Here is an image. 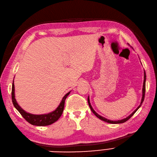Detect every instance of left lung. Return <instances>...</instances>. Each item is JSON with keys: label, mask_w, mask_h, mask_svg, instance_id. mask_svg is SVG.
I'll return each mask as SVG.
<instances>
[{"label": "left lung", "mask_w": 157, "mask_h": 157, "mask_svg": "<svg viewBox=\"0 0 157 157\" xmlns=\"http://www.w3.org/2000/svg\"><path fill=\"white\" fill-rule=\"evenodd\" d=\"M146 72L144 71V83H143V88H142V100H141V103H140V105L139 106V107L136 109V110L131 114L129 115L128 117H127L126 118L124 119H122V120H119V121H111V120H108L103 117L101 116V115H99V114H98L96 112H95L94 111V110L93 109V108L92 107L91 105H90V100H89V98H88V105H89L90 108V110H92V112L94 113V114L95 115V116L98 117L99 119H100L101 120L103 121H105L106 122H108V123H111V124H120V123H123V122H125L126 121H127L128 120H129V119H130L133 115H134V113L137 112V110H138V109L140 107L142 103H143V101H144V96H145V92H146Z\"/></svg>", "instance_id": "1"}]
</instances>
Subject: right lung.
<instances>
[{"mask_svg":"<svg viewBox=\"0 0 157 157\" xmlns=\"http://www.w3.org/2000/svg\"><path fill=\"white\" fill-rule=\"evenodd\" d=\"M14 80V79H13ZM71 92H68L65 94V96L63 98L62 101L58 106V107L55 110L52 112H51L47 114H42V115H34L29 113L26 112L23 109L20 107L18 103H17L16 99L15 98V85H14V81H13L12 84V90H11V98L13 104L17 110L22 115V116L28 121L29 123L32 125L38 126H43L50 125L54 122L58 120V119L62 115L65 105V101L68 95H69Z\"/></svg>","mask_w":157,"mask_h":157,"instance_id":"add662e5","label":"right lung"}]
</instances>
